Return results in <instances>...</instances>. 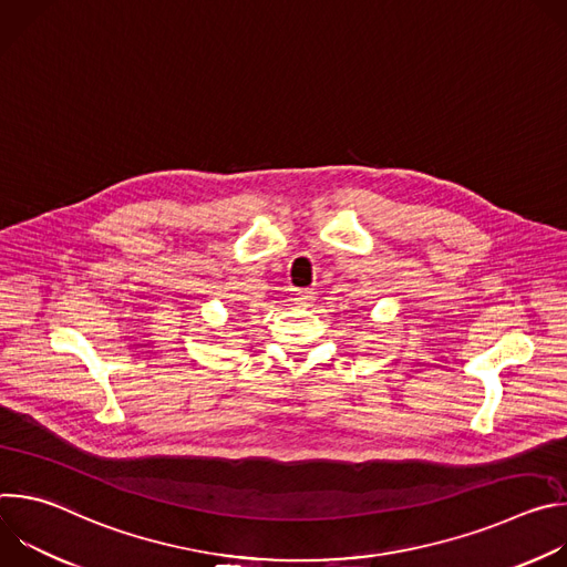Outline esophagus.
I'll use <instances>...</instances> for the list:
<instances>
[{"instance_id":"1","label":"esophagus","mask_w":567,"mask_h":567,"mask_svg":"<svg viewBox=\"0 0 567 567\" xmlns=\"http://www.w3.org/2000/svg\"><path fill=\"white\" fill-rule=\"evenodd\" d=\"M313 298H316V291H313V289H298V291L293 293V302L300 305V307H307Z\"/></svg>"}]
</instances>
